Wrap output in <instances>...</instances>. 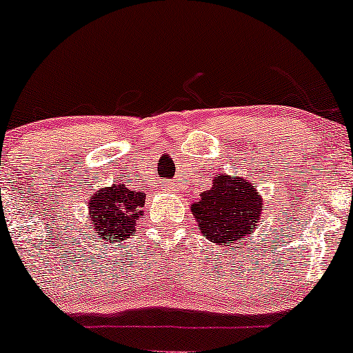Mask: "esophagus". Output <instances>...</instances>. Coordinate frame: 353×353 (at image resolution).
Returning a JSON list of instances; mask_svg holds the SVG:
<instances>
[{"label": "esophagus", "mask_w": 353, "mask_h": 353, "mask_svg": "<svg viewBox=\"0 0 353 353\" xmlns=\"http://www.w3.org/2000/svg\"><path fill=\"white\" fill-rule=\"evenodd\" d=\"M163 190H165V192H172L174 188H172L171 182H169V181H164V182H163Z\"/></svg>", "instance_id": "obj_1"}]
</instances>
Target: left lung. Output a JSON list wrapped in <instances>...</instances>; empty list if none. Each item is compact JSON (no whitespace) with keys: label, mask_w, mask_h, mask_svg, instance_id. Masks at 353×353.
I'll use <instances>...</instances> for the list:
<instances>
[{"label":"left lung","mask_w":353,"mask_h":353,"mask_svg":"<svg viewBox=\"0 0 353 353\" xmlns=\"http://www.w3.org/2000/svg\"><path fill=\"white\" fill-rule=\"evenodd\" d=\"M262 209L264 201L252 182L228 174H217L212 188L190 205L202 236L217 245L244 241L261 222Z\"/></svg>","instance_id":"8db88e82"}]
</instances>
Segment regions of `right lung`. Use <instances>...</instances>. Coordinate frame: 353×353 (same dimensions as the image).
<instances>
[{
	"mask_svg": "<svg viewBox=\"0 0 353 353\" xmlns=\"http://www.w3.org/2000/svg\"><path fill=\"white\" fill-rule=\"evenodd\" d=\"M144 192H136L124 184H114L92 194L89 199L88 219L92 229L106 242L124 241L134 234L136 222L143 216Z\"/></svg>",
	"mask_w": 353,
	"mask_h": 353,
	"instance_id": "add662e5",
	"label": "right lung"
}]
</instances>
